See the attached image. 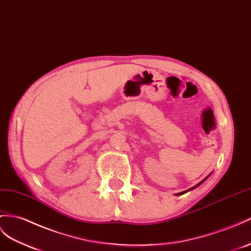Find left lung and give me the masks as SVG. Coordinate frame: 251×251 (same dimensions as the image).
I'll return each mask as SVG.
<instances>
[{"label":"left lung","instance_id":"1","mask_svg":"<svg viewBox=\"0 0 251 251\" xmlns=\"http://www.w3.org/2000/svg\"><path fill=\"white\" fill-rule=\"evenodd\" d=\"M208 177H209V176H208ZM208 177H205V178L203 179V180H201V182H199L198 184H196V185H195V187H193V188H191V189H189V190H187V191H183V192H181V193H178V194H177V195H182V194H184V193H187V192H189V191H191V190H193V189H195V188H197V187H198V185H201V183H202V182H203V181L205 180V179H207Z\"/></svg>","mask_w":251,"mask_h":251}]
</instances>
